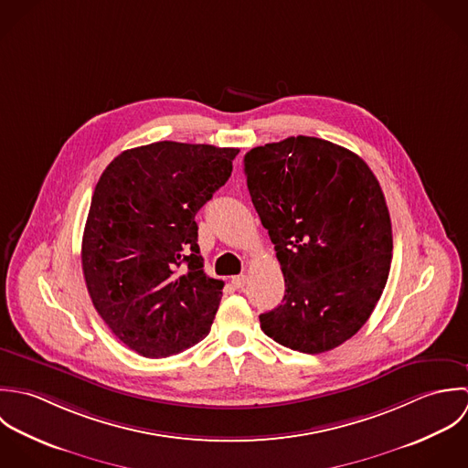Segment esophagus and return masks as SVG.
<instances>
[{"label":"esophagus","instance_id":"esophagus-1","mask_svg":"<svg viewBox=\"0 0 468 468\" xmlns=\"http://www.w3.org/2000/svg\"><path fill=\"white\" fill-rule=\"evenodd\" d=\"M246 282H248V277H246V275H237V277H233V279H231L233 287H237V289H242V287L246 285Z\"/></svg>","mask_w":468,"mask_h":468}]
</instances>
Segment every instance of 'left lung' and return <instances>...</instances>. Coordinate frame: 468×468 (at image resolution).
<instances>
[{"instance_id":"1","label":"left lung","mask_w":468,"mask_h":468,"mask_svg":"<svg viewBox=\"0 0 468 468\" xmlns=\"http://www.w3.org/2000/svg\"><path fill=\"white\" fill-rule=\"evenodd\" d=\"M244 174L285 281L281 305L259 316L262 331L307 355L342 346L369 320L390 270L378 179L351 150L305 135L250 150Z\"/></svg>"}]
</instances>
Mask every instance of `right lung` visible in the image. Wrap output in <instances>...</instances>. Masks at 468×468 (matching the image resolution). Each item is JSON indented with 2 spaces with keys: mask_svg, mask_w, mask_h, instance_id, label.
Returning a JSON list of instances; mask_svg holds the SVG:
<instances>
[{
  "mask_svg": "<svg viewBox=\"0 0 468 468\" xmlns=\"http://www.w3.org/2000/svg\"><path fill=\"white\" fill-rule=\"evenodd\" d=\"M237 148L152 143L117 155L99 177L81 262L95 311L146 358L207 336L224 282L202 270L197 211L231 176Z\"/></svg>",
  "mask_w": 468,
  "mask_h": 468,
  "instance_id": "1",
  "label": "right lung"
}]
</instances>
